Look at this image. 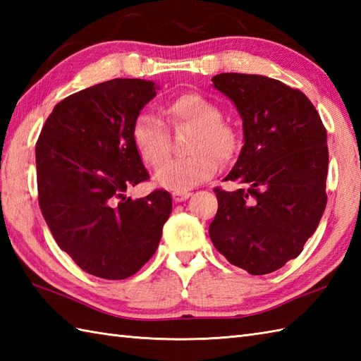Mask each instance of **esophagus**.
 I'll use <instances>...</instances> for the list:
<instances>
[{
	"label": "esophagus",
	"mask_w": 361,
	"mask_h": 361,
	"mask_svg": "<svg viewBox=\"0 0 361 361\" xmlns=\"http://www.w3.org/2000/svg\"><path fill=\"white\" fill-rule=\"evenodd\" d=\"M192 195L190 192H172V198L175 203H180V202H185L188 198Z\"/></svg>",
	"instance_id": "1"
}]
</instances>
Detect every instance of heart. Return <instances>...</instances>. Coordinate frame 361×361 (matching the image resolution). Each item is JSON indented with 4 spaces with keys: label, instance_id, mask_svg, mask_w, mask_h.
Masks as SVG:
<instances>
[{
    "label": "heart",
    "instance_id": "1",
    "mask_svg": "<svg viewBox=\"0 0 361 361\" xmlns=\"http://www.w3.org/2000/svg\"><path fill=\"white\" fill-rule=\"evenodd\" d=\"M161 113L171 126H190L192 132L188 140L189 155L167 159L153 176L159 188L188 192L217 172V159L226 163L239 150L237 130L221 121L219 106L202 94H178L161 106ZM132 141L142 163L149 167H158L169 153L166 127L150 113H141L135 118Z\"/></svg>",
    "mask_w": 361,
    "mask_h": 361
}]
</instances>
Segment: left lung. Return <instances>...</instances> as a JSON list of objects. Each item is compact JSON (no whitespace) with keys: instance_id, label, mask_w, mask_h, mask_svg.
I'll list each match as a JSON object with an SVG mask.
<instances>
[{"instance_id":"left-lung-1","label":"left lung","mask_w":361,"mask_h":361,"mask_svg":"<svg viewBox=\"0 0 361 361\" xmlns=\"http://www.w3.org/2000/svg\"><path fill=\"white\" fill-rule=\"evenodd\" d=\"M212 82L243 121V147L225 178L243 188L214 189L209 237L233 265L273 273L301 255L323 217L327 132L309 97L279 80L221 73Z\"/></svg>"}]
</instances>
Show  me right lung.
<instances>
[{"instance_id": "obj_1", "label": "right lung", "mask_w": 361, "mask_h": 361, "mask_svg": "<svg viewBox=\"0 0 361 361\" xmlns=\"http://www.w3.org/2000/svg\"><path fill=\"white\" fill-rule=\"evenodd\" d=\"M158 85L113 79L63 99L35 145L38 204L57 245L102 279L133 276L155 255L172 212L167 190L124 195L149 180L132 126Z\"/></svg>"}]
</instances>
